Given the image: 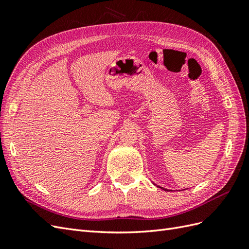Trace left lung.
<instances>
[{"label":"left lung","mask_w":249,"mask_h":249,"mask_svg":"<svg viewBox=\"0 0 249 249\" xmlns=\"http://www.w3.org/2000/svg\"><path fill=\"white\" fill-rule=\"evenodd\" d=\"M161 188H162V189H164V190H165V191H169V190H168V189H165V188H163V187H161Z\"/></svg>","instance_id":"obj_1"}]
</instances>
